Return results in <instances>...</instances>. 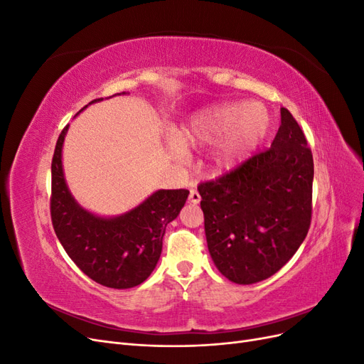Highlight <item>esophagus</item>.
<instances>
[{
	"instance_id": "esophagus-1",
	"label": "esophagus",
	"mask_w": 364,
	"mask_h": 364,
	"mask_svg": "<svg viewBox=\"0 0 364 364\" xmlns=\"http://www.w3.org/2000/svg\"><path fill=\"white\" fill-rule=\"evenodd\" d=\"M188 199H190V202H191L193 205H197V203L200 202V194L197 193L196 190H191V191H190V197H188Z\"/></svg>"
}]
</instances>
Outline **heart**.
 Here are the masks:
<instances>
[{
	"label": "heart",
	"instance_id": "1",
	"mask_svg": "<svg viewBox=\"0 0 364 364\" xmlns=\"http://www.w3.org/2000/svg\"><path fill=\"white\" fill-rule=\"evenodd\" d=\"M270 114L261 103L225 102L193 112L171 139L176 150L215 146L214 170L225 173L243 164L266 138Z\"/></svg>",
	"mask_w": 364,
	"mask_h": 364
}]
</instances>
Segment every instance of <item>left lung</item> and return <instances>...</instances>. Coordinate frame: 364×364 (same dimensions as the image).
I'll return each instance as SVG.
<instances>
[{"mask_svg": "<svg viewBox=\"0 0 364 364\" xmlns=\"http://www.w3.org/2000/svg\"><path fill=\"white\" fill-rule=\"evenodd\" d=\"M313 176L304 132L281 107V126L267 151L197 186L209 255L225 278L255 284L287 264L310 228Z\"/></svg>", "mask_w": 364, "mask_h": 364, "instance_id": "1", "label": "left lung"}]
</instances>
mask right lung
I'll list each match as a JSON object with an SVG mask.
<instances>
[{"instance_id":"obj_1","label":"right lung","mask_w":364,"mask_h":364,"mask_svg":"<svg viewBox=\"0 0 364 364\" xmlns=\"http://www.w3.org/2000/svg\"><path fill=\"white\" fill-rule=\"evenodd\" d=\"M102 100L97 98L90 105ZM68 127L59 135L51 162L54 232L75 266L92 281L118 290L136 287L155 270L165 228L179 215L190 191L158 190L130 211L114 217L87 211L65 181L62 150Z\"/></svg>"}]
</instances>
